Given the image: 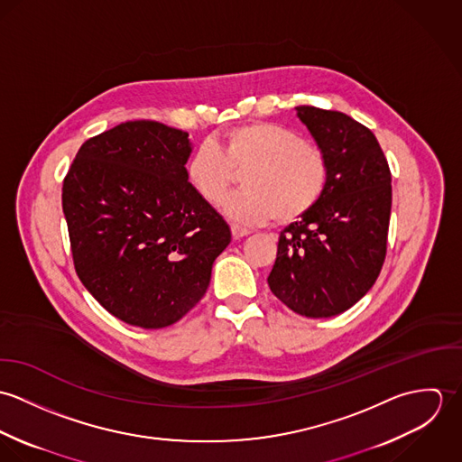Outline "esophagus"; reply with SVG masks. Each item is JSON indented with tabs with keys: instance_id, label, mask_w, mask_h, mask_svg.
Masks as SVG:
<instances>
[{
	"instance_id": "1",
	"label": "esophagus",
	"mask_w": 462,
	"mask_h": 462,
	"mask_svg": "<svg viewBox=\"0 0 462 462\" xmlns=\"http://www.w3.org/2000/svg\"><path fill=\"white\" fill-rule=\"evenodd\" d=\"M231 235H233V240H242V238L249 236L251 233L240 226H231Z\"/></svg>"
}]
</instances>
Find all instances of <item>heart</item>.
Masks as SVG:
<instances>
[{
  "label": "heart",
  "instance_id": "heart-1",
  "mask_svg": "<svg viewBox=\"0 0 462 462\" xmlns=\"http://www.w3.org/2000/svg\"><path fill=\"white\" fill-rule=\"evenodd\" d=\"M245 190L224 202V213L240 226L281 224L304 217L322 199L329 181L326 154L297 133L273 123L229 128L190 154L185 174L192 190L215 206L244 171Z\"/></svg>",
  "mask_w": 462,
  "mask_h": 462
}]
</instances>
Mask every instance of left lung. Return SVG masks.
Returning a JSON list of instances; mask_svg holds the SVG:
<instances>
[{
	"instance_id": "8db88e82",
	"label": "left lung",
	"mask_w": 462,
	"mask_h": 462,
	"mask_svg": "<svg viewBox=\"0 0 462 462\" xmlns=\"http://www.w3.org/2000/svg\"><path fill=\"white\" fill-rule=\"evenodd\" d=\"M329 163L322 199L281 231L268 275L272 293L308 319L352 308L377 281L386 258L392 172L366 126L315 106H297Z\"/></svg>"
}]
</instances>
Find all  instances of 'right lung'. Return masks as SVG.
I'll use <instances>...</instances> for the list:
<instances>
[{"instance_id": "right-lung-1", "label": "right lung", "mask_w": 462, "mask_h": 462, "mask_svg": "<svg viewBox=\"0 0 462 462\" xmlns=\"http://www.w3.org/2000/svg\"><path fill=\"white\" fill-rule=\"evenodd\" d=\"M189 133L130 121L88 138L62 189L74 268L119 320L162 329L204 297L226 220L187 181Z\"/></svg>"}]
</instances>
